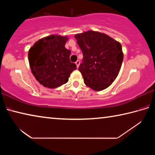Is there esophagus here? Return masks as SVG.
<instances>
[{
	"instance_id": "obj_1",
	"label": "esophagus",
	"mask_w": 155,
	"mask_h": 155,
	"mask_svg": "<svg viewBox=\"0 0 155 155\" xmlns=\"http://www.w3.org/2000/svg\"><path fill=\"white\" fill-rule=\"evenodd\" d=\"M80 61H79V60H77V61H76V63H75V64H76V65H77V68H78V66H79V65H80Z\"/></svg>"
}]
</instances>
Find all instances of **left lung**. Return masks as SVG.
<instances>
[{
  "label": "left lung",
  "mask_w": 155,
  "mask_h": 155,
  "mask_svg": "<svg viewBox=\"0 0 155 155\" xmlns=\"http://www.w3.org/2000/svg\"><path fill=\"white\" fill-rule=\"evenodd\" d=\"M83 59L78 70L84 83L95 91L109 87L119 74L123 61L122 46L106 34L89 31L75 35Z\"/></svg>",
  "instance_id": "8db88e82"
}]
</instances>
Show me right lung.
Segmentation results:
<instances>
[{"mask_svg": "<svg viewBox=\"0 0 155 155\" xmlns=\"http://www.w3.org/2000/svg\"><path fill=\"white\" fill-rule=\"evenodd\" d=\"M67 37L52 35L34 44L28 51L30 68L34 77L44 87L56 88L66 83L77 65L70 60L65 48Z\"/></svg>", "mask_w": 155, "mask_h": 155, "instance_id": "1", "label": "right lung"}]
</instances>
